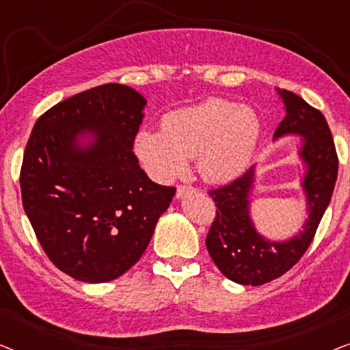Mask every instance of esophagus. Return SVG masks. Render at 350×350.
Masks as SVG:
<instances>
[{
	"instance_id": "34e87169",
	"label": "esophagus",
	"mask_w": 350,
	"mask_h": 350,
	"mask_svg": "<svg viewBox=\"0 0 350 350\" xmlns=\"http://www.w3.org/2000/svg\"><path fill=\"white\" fill-rule=\"evenodd\" d=\"M193 191H194L193 186L180 185L178 188H176V199H181V198H183L185 194H188V193H193Z\"/></svg>"
}]
</instances>
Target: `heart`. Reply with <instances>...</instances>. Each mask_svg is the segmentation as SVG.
Returning a JSON list of instances; mask_svg holds the SVG:
<instances>
[{
	"mask_svg": "<svg viewBox=\"0 0 350 350\" xmlns=\"http://www.w3.org/2000/svg\"><path fill=\"white\" fill-rule=\"evenodd\" d=\"M260 138L261 122L252 108L210 98L167 113L161 119V132L138 131L133 152L157 181L185 174L188 159L198 157V170L205 180L224 183L248 169Z\"/></svg>",
	"mask_w": 350,
	"mask_h": 350,
	"instance_id": "1",
	"label": "heart"
}]
</instances>
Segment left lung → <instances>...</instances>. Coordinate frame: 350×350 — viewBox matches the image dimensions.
<instances>
[{"mask_svg":"<svg viewBox=\"0 0 350 350\" xmlns=\"http://www.w3.org/2000/svg\"><path fill=\"white\" fill-rule=\"evenodd\" d=\"M284 100L285 118L275 129V138L301 135L299 157L306 164L301 181L308 219L288 241L262 237L250 217V194L255 183V165L232 183L212 189L217 215L208 229L205 245L223 275L241 285H262L284 275L301 260L312 242L327 210L338 178V154L327 119L299 95L277 89Z\"/></svg>","mask_w":350,"mask_h":350,"instance_id":"obj_1","label":"left lung"}]
</instances>
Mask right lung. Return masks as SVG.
<instances>
[{
	"mask_svg": "<svg viewBox=\"0 0 350 350\" xmlns=\"http://www.w3.org/2000/svg\"><path fill=\"white\" fill-rule=\"evenodd\" d=\"M145 105L129 85H98L47 109L28 138L23 210L49 260L76 280L102 284L131 269L175 196L132 151Z\"/></svg>",
	"mask_w": 350,
	"mask_h": 350,
	"instance_id": "1",
	"label": "right lung"
}]
</instances>
